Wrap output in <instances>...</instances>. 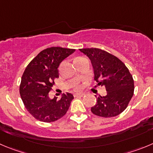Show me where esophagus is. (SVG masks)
<instances>
[{
  "mask_svg": "<svg viewBox=\"0 0 153 153\" xmlns=\"http://www.w3.org/2000/svg\"><path fill=\"white\" fill-rule=\"evenodd\" d=\"M85 96V94L84 93H80V94H75V97H82Z\"/></svg>",
  "mask_w": 153,
  "mask_h": 153,
  "instance_id": "esophagus-1",
  "label": "esophagus"
}]
</instances>
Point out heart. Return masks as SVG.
<instances>
[{"label":"heart","mask_w":153,"mask_h":153,"mask_svg":"<svg viewBox=\"0 0 153 153\" xmlns=\"http://www.w3.org/2000/svg\"><path fill=\"white\" fill-rule=\"evenodd\" d=\"M76 89H79V87L77 86V87H76Z\"/></svg>","instance_id":"b5f03b06"}]
</instances>
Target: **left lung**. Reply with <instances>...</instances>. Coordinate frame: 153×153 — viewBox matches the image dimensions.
<instances>
[{
	"instance_id": "8db88e82",
	"label": "left lung",
	"mask_w": 153,
	"mask_h": 153,
	"mask_svg": "<svg viewBox=\"0 0 153 153\" xmlns=\"http://www.w3.org/2000/svg\"><path fill=\"white\" fill-rule=\"evenodd\" d=\"M91 60L94 80L104 86L107 94L97 97L91 107L94 115L104 118L116 116L127 108L134 95V84L126 65L115 56L98 48L79 49Z\"/></svg>"
}]
</instances>
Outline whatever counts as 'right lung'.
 <instances>
[{
	"label": "right lung",
	"mask_w": 153,
	"mask_h": 153,
	"mask_svg": "<svg viewBox=\"0 0 153 153\" xmlns=\"http://www.w3.org/2000/svg\"><path fill=\"white\" fill-rule=\"evenodd\" d=\"M75 49L52 47L40 52L27 65L21 79L19 93L25 107L34 118L52 122L62 118L68 111L74 97L66 93L57 100L51 99L49 91L59 78V64Z\"/></svg>",
	"instance_id": "add662e5"
}]
</instances>
